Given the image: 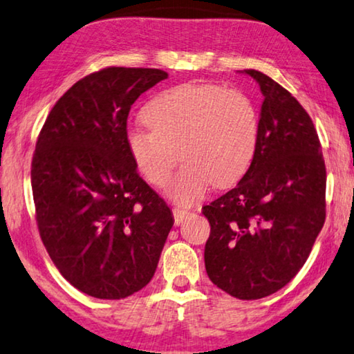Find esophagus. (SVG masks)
Wrapping results in <instances>:
<instances>
[{
    "label": "esophagus",
    "instance_id": "obj_1",
    "mask_svg": "<svg viewBox=\"0 0 354 354\" xmlns=\"http://www.w3.org/2000/svg\"><path fill=\"white\" fill-rule=\"evenodd\" d=\"M172 213H174V223H176V225L183 223V219L189 215L187 210H182V208H174Z\"/></svg>",
    "mask_w": 354,
    "mask_h": 354
}]
</instances>
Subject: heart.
Masks as SVG:
<instances>
[{
	"label": "heart",
	"mask_w": 354,
	"mask_h": 354,
	"mask_svg": "<svg viewBox=\"0 0 354 354\" xmlns=\"http://www.w3.org/2000/svg\"><path fill=\"white\" fill-rule=\"evenodd\" d=\"M142 119L149 129L127 131V150L138 172L153 187H163L169 178L177 150L183 166L166 188L176 204H194L212 183L227 188L240 182L257 152L259 109L239 89L174 86L144 106Z\"/></svg>",
	"instance_id": "1"
}]
</instances>
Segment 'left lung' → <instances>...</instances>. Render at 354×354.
I'll return each mask as SVG.
<instances>
[{
	"instance_id": "8db88e82",
	"label": "left lung",
	"mask_w": 354,
	"mask_h": 354,
	"mask_svg": "<svg viewBox=\"0 0 354 354\" xmlns=\"http://www.w3.org/2000/svg\"><path fill=\"white\" fill-rule=\"evenodd\" d=\"M260 138L248 172L202 213L210 223L205 270L239 299L281 290L306 263L326 216V167L314 122L290 92L265 73Z\"/></svg>"
}]
</instances>
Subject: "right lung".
<instances>
[{"instance_id":"1","label":"right lung","mask_w":354,"mask_h":354,"mask_svg":"<svg viewBox=\"0 0 354 354\" xmlns=\"http://www.w3.org/2000/svg\"><path fill=\"white\" fill-rule=\"evenodd\" d=\"M167 73L108 67L75 83L37 138L31 185L40 239L75 288L122 299L152 279L174 216L127 150L136 98Z\"/></svg>"}]
</instances>
